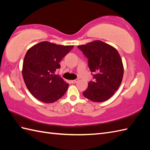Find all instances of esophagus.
<instances>
[{
	"instance_id": "1",
	"label": "esophagus",
	"mask_w": 150,
	"mask_h": 150,
	"mask_svg": "<svg viewBox=\"0 0 150 150\" xmlns=\"http://www.w3.org/2000/svg\"><path fill=\"white\" fill-rule=\"evenodd\" d=\"M79 81V79H75V80H71V82L72 83H75Z\"/></svg>"
}]
</instances>
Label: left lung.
<instances>
[{"label":"left lung","mask_w":150,"mask_h":150,"mask_svg":"<svg viewBox=\"0 0 150 150\" xmlns=\"http://www.w3.org/2000/svg\"><path fill=\"white\" fill-rule=\"evenodd\" d=\"M88 58L94 81L88 83L83 92L86 98L93 102L108 100L120 87L124 76V66L117 50L101 40H94L86 45H78Z\"/></svg>","instance_id":"obj_1"}]
</instances>
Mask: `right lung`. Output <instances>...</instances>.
Wrapping results in <instances>:
<instances>
[{
	"label": "right lung",
	"mask_w": 150,
	"mask_h": 150,
	"mask_svg": "<svg viewBox=\"0 0 150 150\" xmlns=\"http://www.w3.org/2000/svg\"><path fill=\"white\" fill-rule=\"evenodd\" d=\"M74 45H58L41 42L26 52L23 63L22 75L28 91L45 103H52L66 93L69 84L54 73L59 63Z\"/></svg>",
	"instance_id": "obj_1"
}]
</instances>
